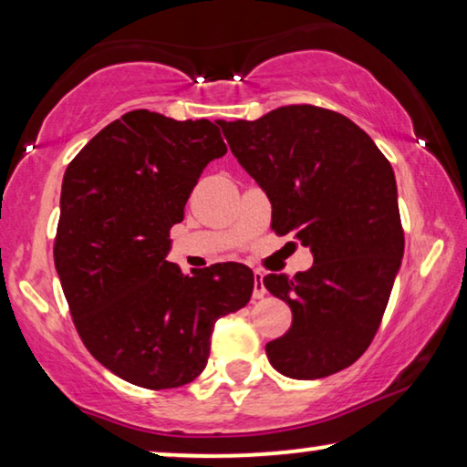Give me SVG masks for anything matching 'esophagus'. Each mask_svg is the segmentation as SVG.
<instances>
[{"instance_id": "34e87169", "label": "esophagus", "mask_w": 467, "mask_h": 467, "mask_svg": "<svg viewBox=\"0 0 467 467\" xmlns=\"http://www.w3.org/2000/svg\"><path fill=\"white\" fill-rule=\"evenodd\" d=\"M253 278H254V286H253V297L254 299H261L265 296V285H264V274H261L259 270L253 272Z\"/></svg>"}]
</instances>
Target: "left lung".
Wrapping results in <instances>:
<instances>
[{
	"label": "left lung",
	"instance_id": "left-lung-1",
	"mask_svg": "<svg viewBox=\"0 0 467 467\" xmlns=\"http://www.w3.org/2000/svg\"><path fill=\"white\" fill-rule=\"evenodd\" d=\"M221 130L270 197L274 232L315 254L293 278H264L293 312L289 331L265 344L267 359L297 380L353 366L380 327L404 257L391 163L353 120L310 104L223 120Z\"/></svg>",
	"mask_w": 467,
	"mask_h": 467
}]
</instances>
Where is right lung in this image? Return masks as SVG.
I'll return each mask as SVG.
<instances>
[{
  "instance_id": "obj_1",
  "label": "right lung",
  "mask_w": 467,
  "mask_h": 467,
  "mask_svg": "<svg viewBox=\"0 0 467 467\" xmlns=\"http://www.w3.org/2000/svg\"><path fill=\"white\" fill-rule=\"evenodd\" d=\"M225 152L221 120L131 110L63 176L53 254L72 321L88 353L131 385L174 389L197 379L214 323L251 299L246 265L182 276L165 261L202 170Z\"/></svg>"
}]
</instances>
